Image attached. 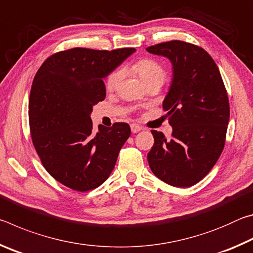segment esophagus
Returning a JSON list of instances; mask_svg holds the SVG:
<instances>
[{"instance_id": "34e87169", "label": "esophagus", "mask_w": 253, "mask_h": 253, "mask_svg": "<svg viewBox=\"0 0 253 253\" xmlns=\"http://www.w3.org/2000/svg\"><path fill=\"white\" fill-rule=\"evenodd\" d=\"M130 129H131V132H134V134H136V132H138V131L142 130L143 128L140 127L139 125H137V124H131Z\"/></svg>"}]
</instances>
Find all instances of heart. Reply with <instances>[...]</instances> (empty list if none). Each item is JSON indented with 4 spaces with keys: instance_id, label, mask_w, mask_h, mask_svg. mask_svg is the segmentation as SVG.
<instances>
[{
    "instance_id": "1",
    "label": "heart",
    "mask_w": 253,
    "mask_h": 253,
    "mask_svg": "<svg viewBox=\"0 0 253 253\" xmlns=\"http://www.w3.org/2000/svg\"><path fill=\"white\" fill-rule=\"evenodd\" d=\"M134 70L139 75L145 84L149 83H164L166 78V71L160 62L153 59H142L134 63ZM122 78V70H115L109 74L106 79V87L108 90H114L117 87L119 80Z\"/></svg>"
}]
</instances>
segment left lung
Returning <instances> with one entry per match:
<instances>
[{
    "instance_id": "left-lung-1",
    "label": "left lung",
    "mask_w": 253,
    "mask_h": 253,
    "mask_svg": "<svg viewBox=\"0 0 253 253\" xmlns=\"http://www.w3.org/2000/svg\"><path fill=\"white\" fill-rule=\"evenodd\" d=\"M146 50L169 58L174 72L163 101L172 136L166 139L163 132L152 130L149 168L169 185L192 186L207 176L224 148L230 118L228 92L216 63L201 46L173 40Z\"/></svg>"
}]
</instances>
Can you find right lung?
I'll return each mask as SVG.
<instances>
[{"label": "right lung", "instance_id": "right-lung-1", "mask_svg": "<svg viewBox=\"0 0 253 253\" xmlns=\"http://www.w3.org/2000/svg\"><path fill=\"white\" fill-rule=\"evenodd\" d=\"M134 48H74L52 55L34 77L29 99L32 143L51 176L78 192L101 185L130 136L126 123L92 128V107L106 97L105 77Z\"/></svg>", "mask_w": 253, "mask_h": 253}]
</instances>
